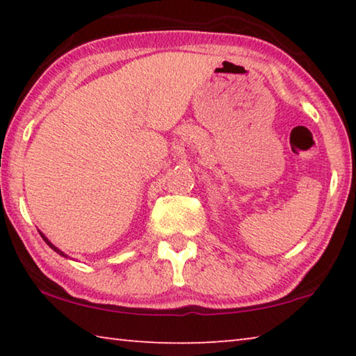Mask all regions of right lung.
I'll return each instance as SVG.
<instances>
[{
    "instance_id": "obj_1",
    "label": "right lung",
    "mask_w": 356,
    "mask_h": 356,
    "mask_svg": "<svg viewBox=\"0 0 356 356\" xmlns=\"http://www.w3.org/2000/svg\"><path fill=\"white\" fill-rule=\"evenodd\" d=\"M39 234H40V236H42V238H44V240H45V243H47L48 246H50V248H51L53 251H56L59 256H63V257H65V259H69V256H67V254H65V252H64V251H61V250H59V248H58V246H55V245H53V243L50 242V240H48V238H47V237L44 236V234H42L40 231H39Z\"/></svg>"
}]
</instances>
